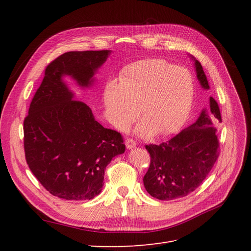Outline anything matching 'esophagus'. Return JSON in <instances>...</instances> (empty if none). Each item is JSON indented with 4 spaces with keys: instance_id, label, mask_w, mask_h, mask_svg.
I'll use <instances>...</instances> for the list:
<instances>
[{
    "instance_id": "34e87169",
    "label": "esophagus",
    "mask_w": 251,
    "mask_h": 251,
    "mask_svg": "<svg viewBox=\"0 0 251 251\" xmlns=\"http://www.w3.org/2000/svg\"><path fill=\"white\" fill-rule=\"evenodd\" d=\"M126 148L130 150V149H134L135 147H136V142L133 140V139H131V138H127L126 140Z\"/></svg>"
}]
</instances>
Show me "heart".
<instances>
[{
    "label": "heart",
    "instance_id": "b5f03b06",
    "mask_svg": "<svg viewBox=\"0 0 251 251\" xmlns=\"http://www.w3.org/2000/svg\"><path fill=\"white\" fill-rule=\"evenodd\" d=\"M195 83L184 68L151 58L126 66L120 82L110 80L103 88V101L110 123L126 130L139 114L142 136L170 135L183 126L192 109Z\"/></svg>",
    "mask_w": 251,
    "mask_h": 251
}]
</instances>
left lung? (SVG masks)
I'll return each mask as SVG.
<instances>
[{"mask_svg": "<svg viewBox=\"0 0 251 251\" xmlns=\"http://www.w3.org/2000/svg\"><path fill=\"white\" fill-rule=\"evenodd\" d=\"M194 60L201 87L209 89L200 62ZM209 107V112L203 110L193 125L169 141L146 146L151 163L143 184L151 197L165 201L185 197L200 186L214 168L219 157L216 126L222 118L218 102L212 97Z\"/></svg>", "mask_w": 251, "mask_h": 251, "instance_id": "obj_1", "label": "left lung"}]
</instances>
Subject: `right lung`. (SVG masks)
Segmentation results:
<instances>
[{"label":"right lung","mask_w":251,"mask_h":251,"mask_svg":"<svg viewBox=\"0 0 251 251\" xmlns=\"http://www.w3.org/2000/svg\"><path fill=\"white\" fill-rule=\"evenodd\" d=\"M110 52L70 51L52 60L24 119L27 164L58 198L93 199L101 192L107 165L126 151L121 134L97 123L91 109L73 100L63 81L69 75L80 87H90Z\"/></svg>","instance_id":"1"}]
</instances>
